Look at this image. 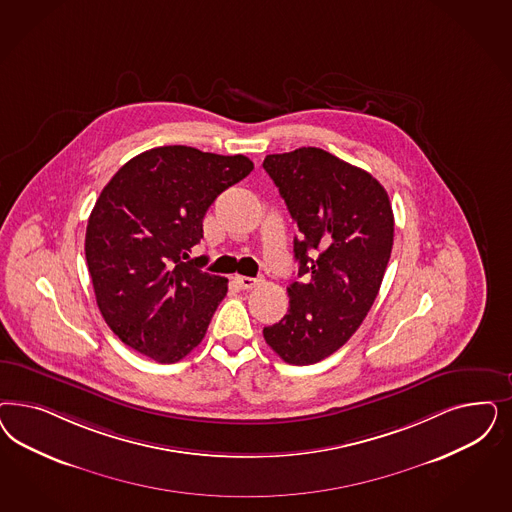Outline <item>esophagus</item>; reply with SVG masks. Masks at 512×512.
Instances as JSON below:
<instances>
[{
  "instance_id": "esophagus-1",
  "label": "esophagus",
  "mask_w": 512,
  "mask_h": 512,
  "mask_svg": "<svg viewBox=\"0 0 512 512\" xmlns=\"http://www.w3.org/2000/svg\"><path fill=\"white\" fill-rule=\"evenodd\" d=\"M235 282L239 284L241 290H252V288H256L258 284H262V279H252V277H241V275H237Z\"/></svg>"
}]
</instances>
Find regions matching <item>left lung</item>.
Listing matches in <instances>:
<instances>
[{
  "instance_id": "left-lung-1",
  "label": "left lung",
  "mask_w": 512,
  "mask_h": 512,
  "mask_svg": "<svg viewBox=\"0 0 512 512\" xmlns=\"http://www.w3.org/2000/svg\"><path fill=\"white\" fill-rule=\"evenodd\" d=\"M264 169L294 218L297 277L290 309L264 328L265 343L292 365L343 347L369 313L394 245V213L375 177L316 147L269 154Z\"/></svg>"
}]
</instances>
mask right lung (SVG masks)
<instances>
[{"instance_id":"add662e5","label":"right lung","mask_w":512,"mask_h":512,"mask_svg":"<svg viewBox=\"0 0 512 512\" xmlns=\"http://www.w3.org/2000/svg\"><path fill=\"white\" fill-rule=\"evenodd\" d=\"M252 169L243 154L171 145L141 152L101 190L84 254L99 313L124 345L175 363L201 343L228 279L188 252L213 201Z\"/></svg>"}]
</instances>
